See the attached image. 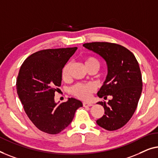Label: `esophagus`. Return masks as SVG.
<instances>
[{
  "mask_svg": "<svg viewBox=\"0 0 158 158\" xmlns=\"http://www.w3.org/2000/svg\"><path fill=\"white\" fill-rule=\"evenodd\" d=\"M83 106H92V103H89V102H83Z\"/></svg>",
  "mask_w": 158,
  "mask_h": 158,
  "instance_id": "1",
  "label": "esophagus"
}]
</instances>
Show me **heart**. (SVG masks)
<instances>
[{
    "mask_svg": "<svg viewBox=\"0 0 158 158\" xmlns=\"http://www.w3.org/2000/svg\"><path fill=\"white\" fill-rule=\"evenodd\" d=\"M85 65L86 67L92 66H97L99 68V61L95 57L89 56L85 59ZM72 63L69 62L64 66L62 69V79L66 80L69 77V72ZM95 91L94 86L92 84H77L71 89V93L82 100H88L92 97V93Z\"/></svg>",
    "mask_w": 158,
    "mask_h": 158,
    "instance_id": "heart-1",
    "label": "heart"
}]
</instances>
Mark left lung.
Instances as JSON below:
<instances>
[{"label":"left lung","mask_w":158,"mask_h":158,"mask_svg":"<svg viewBox=\"0 0 158 158\" xmlns=\"http://www.w3.org/2000/svg\"><path fill=\"white\" fill-rule=\"evenodd\" d=\"M105 60L107 76L97 93L99 97H112L107 103L99 102L104 114L97 124L109 131L123 127L136 110L143 90L142 74L135 55L124 46L108 42H92L83 44Z\"/></svg>","instance_id":"1"}]
</instances>
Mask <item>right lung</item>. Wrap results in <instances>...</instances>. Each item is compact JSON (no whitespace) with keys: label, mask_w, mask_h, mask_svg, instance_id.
I'll list each match as a JSON object with an SVG mask.
<instances>
[{"label":"right lung","mask_w":158,"mask_h":158,"mask_svg":"<svg viewBox=\"0 0 158 158\" xmlns=\"http://www.w3.org/2000/svg\"><path fill=\"white\" fill-rule=\"evenodd\" d=\"M77 47L45 49L26 59L16 80L17 93L25 112L42 132L56 135L69 125L81 102L69 98L58 104L55 92L61 86V72Z\"/></svg>","instance_id":"right-lung-1"}]
</instances>
